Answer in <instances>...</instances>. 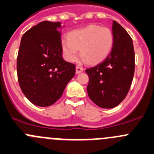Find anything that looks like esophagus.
Returning <instances> with one entry per match:
<instances>
[{
	"label": "esophagus",
	"mask_w": 154,
	"mask_h": 154,
	"mask_svg": "<svg viewBox=\"0 0 154 154\" xmlns=\"http://www.w3.org/2000/svg\"><path fill=\"white\" fill-rule=\"evenodd\" d=\"M83 67H81V66H77L76 67V74H80V73H81V72H83Z\"/></svg>",
	"instance_id": "34e87169"
}]
</instances>
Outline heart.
Instances as JSON below:
<instances>
[{"label":"heart","instance_id":"heart-1","mask_svg":"<svg viewBox=\"0 0 154 154\" xmlns=\"http://www.w3.org/2000/svg\"><path fill=\"white\" fill-rule=\"evenodd\" d=\"M68 38V41H62V49L64 56L69 62L77 60V50H80L83 60L90 64L97 63L107 57L113 44L111 30L95 25L72 31Z\"/></svg>","mask_w":154,"mask_h":154}]
</instances>
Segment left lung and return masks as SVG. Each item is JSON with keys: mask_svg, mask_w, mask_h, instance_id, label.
Wrapping results in <instances>:
<instances>
[{"mask_svg": "<svg viewBox=\"0 0 154 154\" xmlns=\"http://www.w3.org/2000/svg\"><path fill=\"white\" fill-rule=\"evenodd\" d=\"M113 44L103 62L86 70L89 98L102 108H113L126 98L135 72V53L127 31L113 21Z\"/></svg>", "mask_w": 154, "mask_h": 154, "instance_id": "obj_1", "label": "left lung"}]
</instances>
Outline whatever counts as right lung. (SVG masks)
Masks as SVG:
<instances>
[{"mask_svg":"<svg viewBox=\"0 0 154 154\" xmlns=\"http://www.w3.org/2000/svg\"><path fill=\"white\" fill-rule=\"evenodd\" d=\"M61 22L44 21L22 36L17 56V76L25 96L48 107L62 96L75 74V65L62 58Z\"/></svg>","mask_w":154,"mask_h":154,"instance_id":"add662e5","label":"right lung"}]
</instances>
